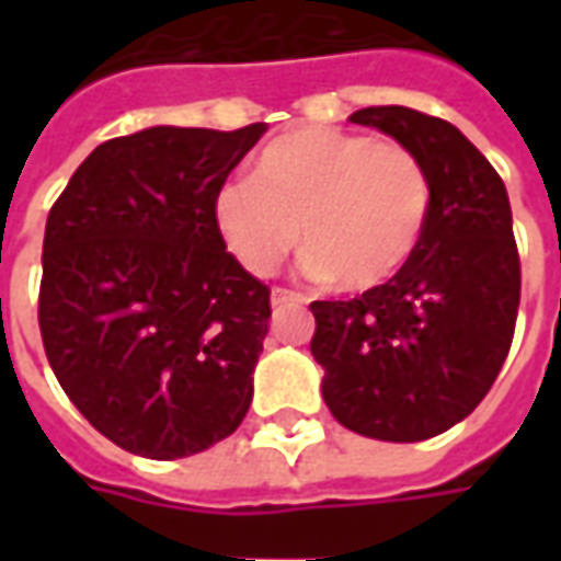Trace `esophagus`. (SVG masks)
Segmentation results:
<instances>
[{
	"label": "esophagus",
	"instance_id": "1",
	"mask_svg": "<svg viewBox=\"0 0 561 561\" xmlns=\"http://www.w3.org/2000/svg\"><path fill=\"white\" fill-rule=\"evenodd\" d=\"M270 304L276 306V309H282V306H300L306 304V297L300 291H291V288H273Z\"/></svg>",
	"mask_w": 561,
	"mask_h": 561
}]
</instances>
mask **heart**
Here are the masks:
<instances>
[{
  "label": "heart",
  "mask_w": 561,
  "mask_h": 561,
  "mask_svg": "<svg viewBox=\"0 0 561 561\" xmlns=\"http://www.w3.org/2000/svg\"><path fill=\"white\" fill-rule=\"evenodd\" d=\"M433 213V180L400 140L300 126L273 138L252 180H228L213 197L221 243L255 276L276 273L300 243L316 279L373 291L417 255Z\"/></svg>",
  "instance_id": "b5f03b06"
}]
</instances>
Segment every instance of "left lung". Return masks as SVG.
I'll list each match as a JSON object with an SVG mask.
<instances>
[{
    "mask_svg": "<svg viewBox=\"0 0 561 561\" xmlns=\"http://www.w3.org/2000/svg\"><path fill=\"white\" fill-rule=\"evenodd\" d=\"M412 147L433 180L417 255L352 300H316L324 402L352 433L423 442L469 417L514 340L519 255L502 176L447 119L400 104L348 116Z\"/></svg>",
    "mask_w": 561,
    "mask_h": 561,
    "instance_id": "1",
    "label": "left lung"
}]
</instances>
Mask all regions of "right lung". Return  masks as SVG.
<instances>
[{
  "instance_id": "right-lung-1",
  "label": "right lung",
  "mask_w": 561,
  "mask_h": 561,
  "mask_svg": "<svg viewBox=\"0 0 561 561\" xmlns=\"http://www.w3.org/2000/svg\"><path fill=\"white\" fill-rule=\"evenodd\" d=\"M264 131L104 140L50 207L44 352L78 412L128 454L192 457L249 412L270 288L225 249L213 197Z\"/></svg>"
}]
</instances>
